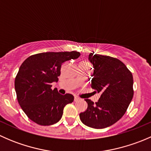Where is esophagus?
I'll use <instances>...</instances> for the list:
<instances>
[{"label":"esophagus","mask_w":151,"mask_h":151,"mask_svg":"<svg viewBox=\"0 0 151 151\" xmlns=\"http://www.w3.org/2000/svg\"><path fill=\"white\" fill-rule=\"evenodd\" d=\"M79 100H80V99L79 98V97L74 96V101H79Z\"/></svg>","instance_id":"1"}]
</instances>
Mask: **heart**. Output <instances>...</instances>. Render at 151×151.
I'll list each match as a JSON object with an SVG mask.
<instances>
[{
  "label": "heart",
  "mask_w": 151,
  "mask_h": 151,
  "mask_svg": "<svg viewBox=\"0 0 151 151\" xmlns=\"http://www.w3.org/2000/svg\"><path fill=\"white\" fill-rule=\"evenodd\" d=\"M84 63H85V62H84Z\"/></svg>",
  "instance_id": "1"
}]
</instances>
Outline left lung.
Returning a JSON list of instances; mask_svg holds the SVG:
<instances>
[{
	"instance_id": "left-lung-1",
	"label": "left lung",
	"mask_w": 151,
	"mask_h": 151,
	"mask_svg": "<svg viewBox=\"0 0 151 151\" xmlns=\"http://www.w3.org/2000/svg\"><path fill=\"white\" fill-rule=\"evenodd\" d=\"M93 53L88 56L94 68L91 88L101 95L95 104L85 99L88 108L80 118L85 126L101 129L116 123L126 112L133 98L134 82L132 72L121 60Z\"/></svg>"
}]
</instances>
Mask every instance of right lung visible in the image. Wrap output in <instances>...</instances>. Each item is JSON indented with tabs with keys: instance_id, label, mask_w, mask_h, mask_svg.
<instances>
[{
	"instance_id": "add662e5",
	"label": "right lung",
	"mask_w": 151,
	"mask_h": 151,
	"mask_svg": "<svg viewBox=\"0 0 151 151\" xmlns=\"http://www.w3.org/2000/svg\"><path fill=\"white\" fill-rule=\"evenodd\" d=\"M80 56L79 52H48L28 57L19 67L14 81L17 101L31 121L50 126L62 118L63 108L73 102L70 93L61 95L51 88L58 81L63 63Z\"/></svg>"
}]
</instances>
